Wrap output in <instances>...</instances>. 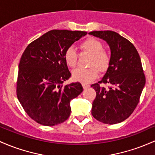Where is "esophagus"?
Listing matches in <instances>:
<instances>
[{"label":"esophagus","instance_id":"34e87169","mask_svg":"<svg viewBox=\"0 0 155 155\" xmlns=\"http://www.w3.org/2000/svg\"><path fill=\"white\" fill-rule=\"evenodd\" d=\"M82 87L84 89H87V88H88L90 87V84H85V83H82Z\"/></svg>","mask_w":155,"mask_h":155}]
</instances>
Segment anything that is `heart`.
Instances as JSON below:
<instances>
[{"instance_id":"heart-1","label":"heart","mask_w":155,"mask_h":155,"mask_svg":"<svg viewBox=\"0 0 155 155\" xmlns=\"http://www.w3.org/2000/svg\"><path fill=\"white\" fill-rule=\"evenodd\" d=\"M81 50L91 54L89 61L90 68H79L73 71L75 81L83 83L91 82L98 77L99 71L104 72L108 69L110 63V54L103 48V44L94 37H89L81 42ZM64 60L71 68L76 67L78 61V54L73 47H69L64 53Z\"/></svg>"}]
</instances>
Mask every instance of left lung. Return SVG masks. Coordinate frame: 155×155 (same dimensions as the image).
Masks as SVG:
<instances>
[{"label":"left lung","instance_id":"left-lung-1","mask_svg":"<svg viewBox=\"0 0 155 155\" xmlns=\"http://www.w3.org/2000/svg\"><path fill=\"white\" fill-rule=\"evenodd\" d=\"M90 35L107 42L111 51L110 66L98 83L92 84L96 97L91 113L98 121L115 124L133 113L146 84L140 57L132 42L112 31H95ZM101 84H109L106 88Z\"/></svg>","mask_w":155,"mask_h":155}]
</instances>
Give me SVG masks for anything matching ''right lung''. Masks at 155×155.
<instances>
[{
	"instance_id": "add662e5",
	"label": "right lung",
	"mask_w": 155,
	"mask_h": 155,
	"mask_svg": "<svg viewBox=\"0 0 155 155\" xmlns=\"http://www.w3.org/2000/svg\"><path fill=\"white\" fill-rule=\"evenodd\" d=\"M86 31L51 30L31 42L19 63L17 96L28 116L40 124L55 126L71 115L70 102L83 91L79 82L63 85L71 77L65 51Z\"/></svg>"
}]
</instances>
